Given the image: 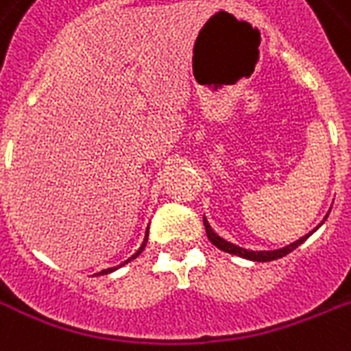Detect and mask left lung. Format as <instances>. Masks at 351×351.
Segmentation results:
<instances>
[{"label":"left lung","instance_id":"1","mask_svg":"<svg viewBox=\"0 0 351 351\" xmlns=\"http://www.w3.org/2000/svg\"><path fill=\"white\" fill-rule=\"evenodd\" d=\"M328 217V215H326ZM322 224V223H320ZM318 224V226H320ZM204 226H206V235H208V239L215 245V247L219 248V250H224V252L228 254H234V256H239V258H245V259H250V261H272V259H280L283 258V256H287V254H291L294 250V248H298L304 243V241L309 237V235L315 232H309V234H306L304 237H300L298 241H294V243H291V245H287V247L283 248H278V250H247V248H241L237 247V245H234V243H230V241L223 239L221 235H217L213 230H211L210 223L206 221L204 217Z\"/></svg>","mask_w":351,"mask_h":351}]
</instances>
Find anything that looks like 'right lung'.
Here are the masks:
<instances>
[{
	"instance_id": "add662e5",
	"label": "right lung",
	"mask_w": 351,
	"mask_h": 351,
	"mask_svg": "<svg viewBox=\"0 0 351 351\" xmlns=\"http://www.w3.org/2000/svg\"><path fill=\"white\" fill-rule=\"evenodd\" d=\"M147 239H149V228H147V234H145V239H143V243H141V247L138 248V250H136V254H132V256H130V258L127 259V261H123L121 265H117V267H110V269H104V271H101V272H97V276L99 274H110V272H114V271H117V269H119V267H123V265H127L128 261H132V259H136L138 258V256H140L141 252H143V248H145V245H147Z\"/></svg>"
}]
</instances>
